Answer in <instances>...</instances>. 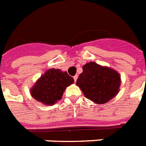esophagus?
Instances as JSON below:
<instances>
[{
	"label": "esophagus",
	"instance_id": "1",
	"mask_svg": "<svg viewBox=\"0 0 146 146\" xmlns=\"http://www.w3.org/2000/svg\"><path fill=\"white\" fill-rule=\"evenodd\" d=\"M78 76L77 75V74L74 76V82H76V80H77V79H78Z\"/></svg>",
	"mask_w": 146,
	"mask_h": 146
}]
</instances>
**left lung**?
Wrapping results in <instances>:
<instances>
[{"mask_svg":"<svg viewBox=\"0 0 146 146\" xmlns=\"http://www.w3.org/2000/svg\"><path fill=\"white\" fill-rule=\"evenodd\" d=\"M76 84L86 98L101 104L108 102L119 92L121 78L113 69L90 62L83 66Z\"/></svg>","mask_w":146,"mask_h":146,"instance_id":"8db88e82","label":"left lung"}]
</instances>
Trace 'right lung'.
Masks as SVG:
<instances>
[{"label": "right lung", "instance_id": "1", "mask_svg": "<svg viewBox=\"0 0 146 146\" xmlns=\"http://www.w3.org/2000/svg\"><path fill=\"white\" fill-rule=\"evenodd\" d=\"M74 83V79L67 72L51 68L37 80L31 93L33 98L44 104H54L61 99L66 87Z\"/></svg>", "mask_w": 146, "mask_h": 146}]
</instances>
